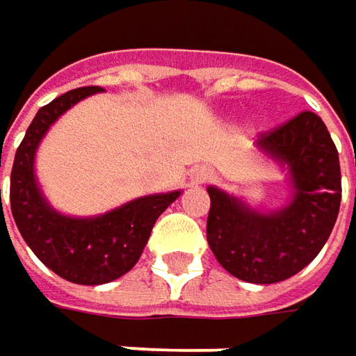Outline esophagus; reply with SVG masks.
I'll list each match as a JSON object with an SVG mask.
<instances>
[{
	"label": "esophagus",
	"mask_w": 356,
	"mask_h": 356,
	"mask_svg": "<svg viewBox=\"0 0 356 356\" xmlns=\"http://www.w3.org/2000/svg\"><path fill=\"white\" fill-rule=\"evenodd\" d=\"M211 179V171L208 167H197L191 173V185H204Z\"/></svg>",
	"instance_id": "esophagus-1"
}]
</instances>
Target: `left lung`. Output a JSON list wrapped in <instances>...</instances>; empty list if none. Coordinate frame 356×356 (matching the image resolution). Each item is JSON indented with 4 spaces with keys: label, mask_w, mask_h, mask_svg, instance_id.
Returning <instances> with one entry per match:
<instances>
[{
    "label": "left lung",
    "mask_w": 356,
    "mask_h": 356,
    "mask_svg": "<svg viewBox=\"0 0 356 356\" xmlns=\"http://www.w3.org/2000/svg\"><path fill=\"white\" fill-rule=\"evenodd\" d=\"M257 150L287 173L289 200L277 210H259L210 185L208 244L228 273L267 285L300 273L318 257L339 218L342 187L339 150L314 112L261 134Z\"/></svg>",
    "instance_id": "obj_1"
}]
</instances>
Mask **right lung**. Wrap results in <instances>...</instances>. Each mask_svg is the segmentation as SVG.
Returning <instances> with one entry per match:
<instances>
[{
    "instance_id": "1",
    "label": "right lung",
    "mask_w": 356,
    "mask_h": 356,
    "mask_svg": "<svg viewBox=\"0 0 356 356\" xmlns=\"http://www.w3.org/2000/svg\"><path fill=\"white\" fill-rule=\"evenodd\" d=\"M99 87H79L40 108L17 146L10 204L17 230L50 271L79 285H102L126 275L140 259L156 218L181 191L143 195L97 216H67L44 197L34 163L50 126Z\"/></svg>"
}]
</instances>
